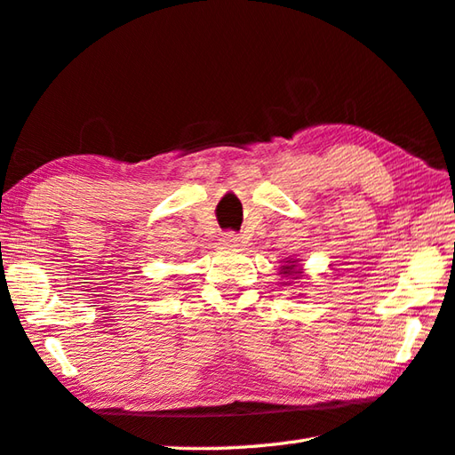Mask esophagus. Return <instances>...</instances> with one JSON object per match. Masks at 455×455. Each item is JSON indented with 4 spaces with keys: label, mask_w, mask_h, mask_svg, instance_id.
Segmentation results:
<instances>
[{
    "label": "esophagus",
    "mask_w": 455,
    "mask_h": 455,
    "mask_svg": "<svg viewBox=\"0 0 455 455\" xmlns=\"http://www.w3.org/2000/svg\"><path fill=\"white\" fill-rule=\"evenodd\" d=\"M222 243L228 244V246H236L240 243V236L235 233H225L222 235Z\"/></svg>",
    "instance_id": "obj_1"
}]
</instances>
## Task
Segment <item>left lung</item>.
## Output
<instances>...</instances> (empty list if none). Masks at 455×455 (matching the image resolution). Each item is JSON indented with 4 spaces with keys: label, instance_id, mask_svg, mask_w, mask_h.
<instances>
[{
    "label": "left lung",
    "instance_id": "obj_1",
    "mask_svg": "<svg viewBox=\"0 0 455 455\" xmlns=\"http://www.w3.org/2000/svg\"><path fill=\"white\" fill-rule=\"evenodd\" d=\"M299 260L296 258H283V266H280V274L283 278H290V282H283V283H291L293 280H301L304 278V268H299L298 266Z\"/></svg>",
    "mask_w": 455,
    "mask_h": 455
}]
</instances>
